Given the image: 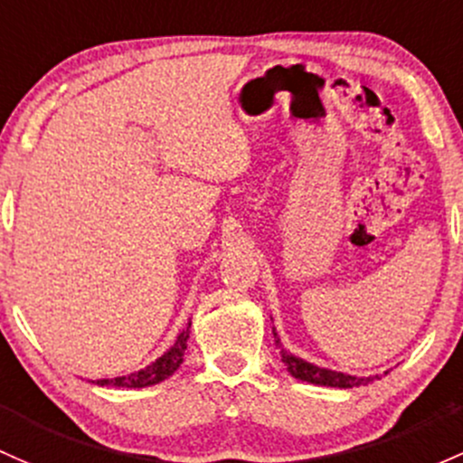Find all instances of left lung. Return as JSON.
I'll return each instance as SVG.
<instances>
[{
  "mask_svg": "<svg viewBox=\"0 0 463 463\" xmlns=\"http://www.w3.org/2000/svg\"><path fill=\"white\" fill-rule=\"evenodd\" d=\"M272 335H275V344L281 348V362L286 364L288 373L293 374L295 379H301V382L315 383V386H328V388H353V386H366V383L379 379V374H373V377H353V374L328 371V368H319L315 364L304 362V359L295 357L288 350L281 346V339L277 337L275 328H272Z\"/></svg>",
  "mask_w": 463,
  "mask_h": 463,
  "instance_id": "8db88e82",
  "label": "left lung"
}]
</instances>
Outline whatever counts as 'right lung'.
Wrapping results in <instances>:
<instances>
[{
    "label": "right lung",
    "instance_id": "right-lung-1",
    "mask_svg": "<svg viewBox=\"0 0 463 463\" xmlns=\"http://www.w3.org/2000/svg\"><path fill=\"white\" fill-rule=\"evenodd\" d=\"M188 335H191V321H188L186 328L177 335V342L170 346L166 353L159 359H155L150 366H146L144 371L124 374V377H113V379H97V386H115V388H146L153 386V383L164 382L170 374L177 371L184 362V353L188 348Z\"/></svg>",
    "mask_w": 463,
    "mask_h": 463
}]
</instances>
